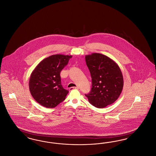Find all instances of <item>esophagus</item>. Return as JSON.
Returning a JSON list of instances; mask_svg holds the SVG:
<instances>
[{"label":"esophagus","mask_w":156,"mask_h":156,"mask_svg":"<svg viewBox=\"0 0 156 156\" xmlns=\"http://www.w3.org/2000/svg\"><path fill=\"white\" fill-rule=\"evenodd\" d=\"M79 89V87H69V90H73V89Z\"/></svg>","instance_id":"1"}]
</instances>
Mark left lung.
Listing matches in <instances>:
<instances>
[{
  "instance_id": "obj_1",
  "label": "left lung",
  "mask_w": 156,
  "mask_h": 156,
  "mask_svg": "<svg viewBox=\"0 0 156 156\" xmlns=\"http://www.w3.org/2000/svg\"><path fill=\"white\" fill-rule=\"evenodd\" d=\"M92 78V89L85 94L90 104L102 108L118 99L124 86L119 65L106 55L94 53L85 56Z\"/></svg>"
}]
</instances>
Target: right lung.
<instances>
[{
  "label": "right lung",
  "instance_id": "obj_1",
  "mask_svg": "<svg viewBox=\"0 0 156 156\" xmlns=\"http://www.w3.org/2000/svg\"><path fill=\"white\" fill-rule=\"evenodd\" d=\"M71 57V55H51L44 58L32 72L30 91L41 106L54 108L65 100L69 92L61 84L60 72Z\"/></svg>",
  "mask_w": 156,
  "mask_h": 156
}]
</instances>
